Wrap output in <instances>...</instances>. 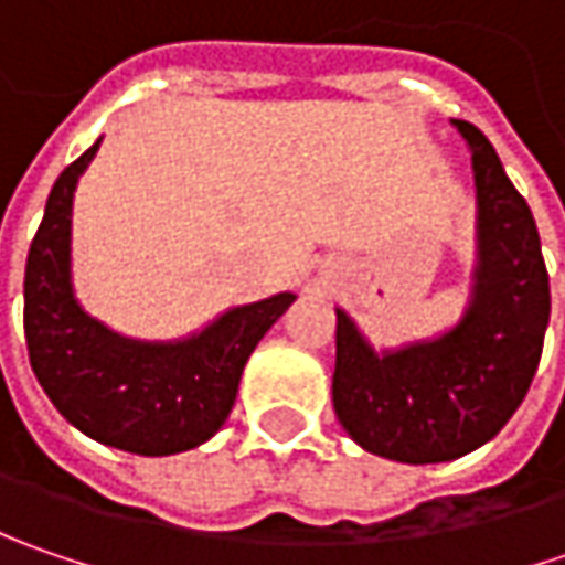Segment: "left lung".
<instances>
[{
    "instance_id": "left-lung-1",
    "label": "left lung",
    "mask_w": 565,
    "mask_h": 565,
    "mask_svg": "<svg viewBox=\"0 0 565 565\" xmlns=\"http://www.w3.org/2000/svg\"><path fill=\"white\" fill-rule=\"evenodd\" d=\"M471 147L478 191V267L462 320L437 339L374 352L337 311L333 408L367 452L427 466L493 440L532 386L551 320V279L525 198L497 150L452 119Z\"/></svg>"
}]
</instances>
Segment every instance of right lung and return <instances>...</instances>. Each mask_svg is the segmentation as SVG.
<instances>
[{
  "mask_svg": "<svg viewBox=\"0 0 565 565\" xmlns=\"http://www.w3.org/2000/svg\"><path fill=\"white\" fill-rule=\"evenodd\" d=\"M99 141L55 179L24 270V337L43 393L87 437L138 456H172L210 440L238 380L292 292L232 308L179 342H138L81 311L72 292V201Z\"/></svg>",
  "mask_w": 565,
  "mask_h": 565,
  "instance_id": "add662e5",
  "label": "right lung"
}]
</instances>
